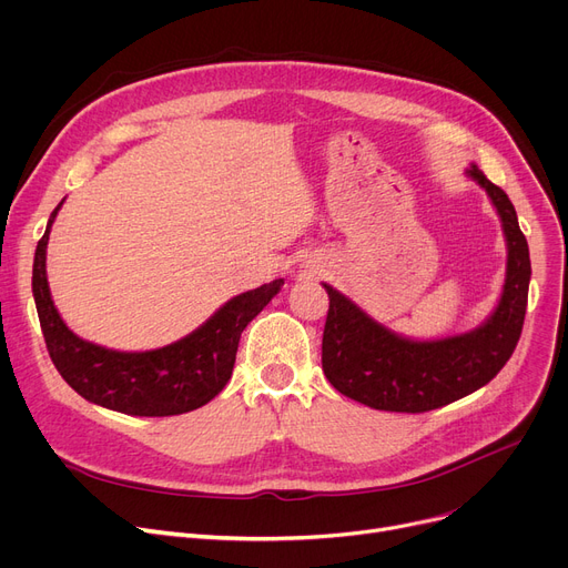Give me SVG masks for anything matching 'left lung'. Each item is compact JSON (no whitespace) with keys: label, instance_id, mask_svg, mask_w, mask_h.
Instances as JSON below:
<instances>
[{"label":"left lung","instance_id":"8db88e82","mask_svg":"<svg viewBox=\"0 0 568 568\" xmlns=\"http://www.w3.org/2000/svg\"><path fill=\"white\" fill-rule=\"evenodd\" d=\"M465 174L488 193L506 239V276L495 311L471 332L412 341L386 329L349 296L324 283L329 313L322 336V371L343 396L373 409L419 414L481 389L511 359L531 276L527 239L509 195L476 165Z\"/></svg>","mask_w":568,"mask_h":568}]
</instances>
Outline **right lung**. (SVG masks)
<instances>
[{"mask_svg":"<svg viewBox=\"0 0 568 568\" xmlns=\"http://www.w3.org/2000/svg\"><path fill=\"white\" fill-rule=\"evenodd\" d=\"M37 246L32 292L50 359L84 400L131 414L172 416L206 405L227 384L248 322L274 300L283 278L244 292L221 306L186 338L149 352H116L75 336L57 313L45 276V248L54 216Z\"/></svg>","mask_w":568,"mask_h":568,"instance_id":"1","label":"right lung"}]
</instances>
